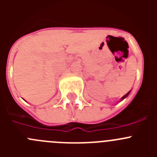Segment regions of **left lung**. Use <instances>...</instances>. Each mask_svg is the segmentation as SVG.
I'll return each instance as SVG.
<instances>
[{"mask_svg": "<svg viewBox=\"0 0 157 157\" xmlns=\"http://www.w3.org/2000/svg\"><path fill=\"white\" fill-rule=\"evenodd\" d=\"M130 91H131V90H130V91H129V92H128V93H127V94H125V95L123 96V97H122V98H121V99H120V101H123V100H124V99H125V98H127V96H128V95H129V94H130Z\"/></svg>", "mask_w": 157, "mask_h": 157, "instance_id": "8db88e82", "label": "left lung"}]
</instances>
